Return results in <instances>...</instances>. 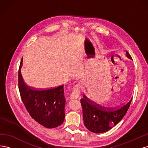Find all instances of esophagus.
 Listing matches in <instances>:
<instances>
[{"mask_svg":"<svg viewBox=\"0 0 148 148\" xmlns=\"http://www.w3.org/2000/svg\"><path fill=\"white\" fill-rule=\"evenodd\" d=\"M81 89H82L81 83H78L76 85V86L74 87L73 92H71V95H70L71 99H77V98H78L80 96V91H81Z\"/></svg>","mask_w":148,"mask_h":148,"instance_id":"esophagus-1","label":"esophagus"}]
</instances>
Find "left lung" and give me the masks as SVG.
<instances>
[{
  "label": "left lung",
  "mask_w": 148,
  "mask_h": 148,
  "mask_svg": "<svg viewBox=\"0 0 148 148\" xmlns=\"http://www.w3.org/2000/svg\"><path fill=\"white\" fill-rule=\"evenodd\" d=\"M126 56L132 59L126 51ZM132 98L119 106L107 108L97 104L84 96L81 99L83 121L85 127L95 133H101L110 130L122 120L130 106Z\"/></svg>",
  "instance_id": "left-lung-1"
}]
</instances>
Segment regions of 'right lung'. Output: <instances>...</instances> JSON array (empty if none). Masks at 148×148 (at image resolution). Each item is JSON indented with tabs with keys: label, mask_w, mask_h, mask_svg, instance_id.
<instances>
[{
	"label": "right lung",
	"mask_w": 148,
	"mask_h": 148,
	"mask_svg": "<svg viewBox=\"0 0 148 148\" xmlns=\"http://www.w3.org/2000/svg\"><path fill=\"white\" fill-rule=\"evenodd\" d=\"M22 64L23 58L18 70V88L26 110L31 117L46 128L59 127L65 119L64 85L46 89H36L28 86L21 74Z\"/></svg>",
	"instance_id": "1"
}]
</instances>
